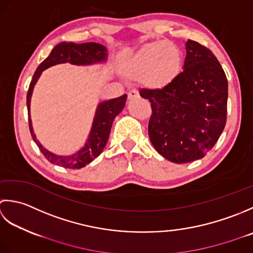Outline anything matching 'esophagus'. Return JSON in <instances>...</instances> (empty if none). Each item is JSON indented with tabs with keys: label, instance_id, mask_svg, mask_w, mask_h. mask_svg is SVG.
Returning <instances> with one entry per match:
<instances>
[{
	"label": "esophagus",
	"instance_id": "esophagus-1",
	"mask_svg": "<svg viewBox=\"0 0 253 253\" xmlns=\"http://www.w3.org/2000/svg\"><path fill=\"white\" fill-rule=\"evenodd\" d=\"M136 97H138L137 89H135V88L130 89V91H128V94H127L128 99H133V98H136Z\"/></svg>",
	"mask_w": 253,
	"mask_h": 253
}]
</instances>
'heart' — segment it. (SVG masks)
Instances as JSON below:
<instances>
[{
  "label": "heart",
  "mask_w": 253,
  "mask_h": 253,
  "mask_svg": "<svg viewBox=\"0 0 253 253\" xmlns=\"http://www.w3.org/2000/svg\"><path fill=\"white\" fill-rule=\"evenodd\" d=\"M183 64L182 51L171 41H154L144 44L128 62L132 75H142L144 84L163 87L176 79Z\"/></svg>",
  "instance_id": "obj_1"
}]
</instances>
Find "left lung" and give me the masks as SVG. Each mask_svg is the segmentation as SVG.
Returning <instances> with one entry per match:
<instances>
[{"label":"left lung","instance_id":"1","mask_svg":"<svg viewBox=\"0 0 253 253\" xmlns=\"http://www.w3.org/2000/svg\"><path fill=\"white\" fill-rule=\"evenodd\" d=\"M183 71L157 89H141L152 115L148 135L168 161L185 164L203 158L218 141L227 119L228 83L212 51L197 41L185 43Z\"/></svg>","mask_w":253,"mask_h":253}]
</instances>
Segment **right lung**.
I'll return each mask as SVG.
<instances>
[{
    "mask_svg": "<svg viewBox=\"0 0 253 253\" xmlns=\"http://www.w3.org/2000/svg\"><path fill=\"white\" fill-rule=\"evenodd\" d=\"M106 52L107 50L104 45L96 42H86L80 44L73 42H61L58 45H55L53 50L51 51L48 58L41 62L38 69L35 72L27 92L29 130L30 133H32L33 140L37 144L40 152L43 154V156L47 158L51 164L59 165V166L63 168L80 169L82 167H85L87 164L91 163L95 158L99 156L102 149L106 146L108 138H109L113 120H115V118L119 115L121 110L123 109V107L126 105V95H122L121 97L115 98V99L100 102V104L98 105L88 141L86 142L85 146L82 148L81 151L74 154V155L58 156L43 148L42 145L38 142L37 138H36L33 131L32 120H30L29 116V108L30 97H32L36 82L39 79L41 72L50 68V66L60 63H65V62H69V63L76 65L97 63V62L105 61L107 59Z\"/></svg>",
    "mask_w": 253,
    "mask_h": 253,
    "instance_id": "obj_1",
    "label": "right lung"
}]
</instances>
